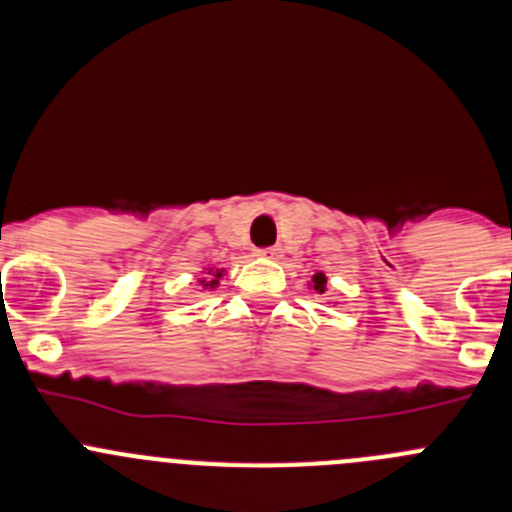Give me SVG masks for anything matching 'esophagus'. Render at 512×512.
Returning <instances> with one entry per match:
<instances>
[{
	"label": "esophagus",
	"mask_w": 512,
	"mask_h": 512,
	"mask_svg": "<svg viewBox=\"0 0 512 512\" xmlns=\"http://www.w3.org/2000/svg\"><path fill=\"white\" fill-rule=\"evenodd\" d=\"M255 255L262 257V260H280L282 252H280V247H265V250H257Z\"/></svg>",
	"instance_id": "esophagus-1"
}]
</instances>
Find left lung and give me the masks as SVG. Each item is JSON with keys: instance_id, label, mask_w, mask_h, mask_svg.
Listing matches in <instances>:
<instances>
[{"instance_id": "1", "label": "left lung", "mask_w": 512, "mask_h": 512, "mask_svg": "<svg viewBox=\"0 0 512 512\" xmlns=\"http://www.w3.org/2000/svg\"><path fill=\"white\" fill-rule=\"evenodd\" d=\"M309 289H314L317 294L327 292V275H324V272H317V275L312 277V282H309Z\"/></svg>"}]
</instances>
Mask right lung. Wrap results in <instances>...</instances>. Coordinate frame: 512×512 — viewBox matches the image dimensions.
Here are the masks:
<instances>
[{
	"mask_svg": "<svg viewBox=\"0 0 512 512\" xmlns=\"http://www.w3.org/2000/svg\"><path fill=\"white\" fill-rule=\"evenodd\" d=\"M223 275H225V267H205L203 277H200L198 282L203 285V289H215V287H220Z\"/></svg>",
	"mask_w": 512,
	"mask_h": 512,
	"instance_id": "right-lung-1",
	"label": "right lung"
}]
</instances>
